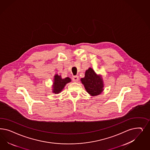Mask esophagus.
Segmentation results:
<instances>
[{
    "label": "esophagus",
    "mask_w": 150,
    "mask_h": 150,
    "mask_svg": "<svg viewBox=\"0 0 150 150\" xmlns=\"http://www.w3.org/2000/svg\"><path fill=\"white\" fill-rule=\"evenodd\" d=\"M72 80L73 82H77L78 81V80H79V77H78V76H74V77L72 78Z\"/></svg>",
    "instance_id": "obj_1"
}]
</instances>
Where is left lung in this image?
<instances>
[{
  "label": "left lung",
  "mask_w": 150,
  "mask_h": 150,
  "mask_svg": "<svg viewBox=\"0 0 150 150\" xmlns=\"http://www.w3.org/2000/svg\"><path fill=\"white\" fill-rule=\"evenodd\" d=\"M87 92L92 96H96L102 93L104 90V83L101 76L89 68L85 73V77L81 79Z\"/></svg>",
  "instance_id": "left-lung-1"
}]
</instances>
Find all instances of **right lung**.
<instances>
[{
  "label": "right lung",
  "mask_w": 150,
  "mask_h": 150,
  "mask_svg": "<svg viewBox=\"0 0 150 150\" xmlns=\"http://www.w3.org/2000/svg\"><path fill=\"white\" fill-rule=\"evenodd\" d=\"M71 82V79L70 78L66 77L62 79L60 75L56 74L53 79L52 93L55 94L59 93L63 90L66 84Z\"/></svg>",
  "instance_id": "right-lung-1"
}]
</instances>
